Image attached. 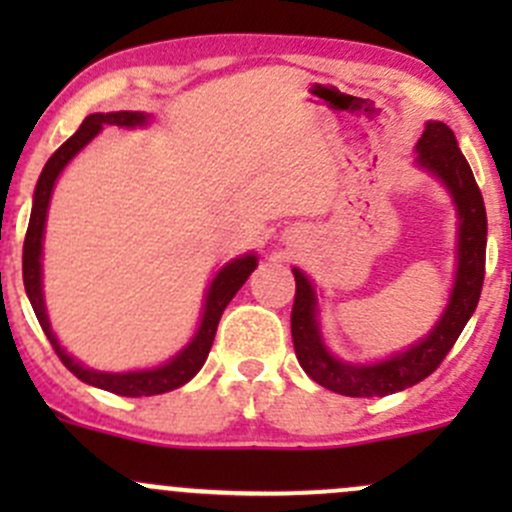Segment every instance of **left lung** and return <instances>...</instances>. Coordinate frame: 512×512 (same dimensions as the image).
Instances as JSON below:
<instances>
[{"label": "left lung", "instance_id": "1", "mask_svg": "<svg viewBox=\"0 0 512 512\" xmlns=\"http://www.w3.org/2000/svg\"><path fill=\"white\" fill-rule=\"evenodd\" d=\"M416 163L428 173L438 175L453 195L458 210V270L456 285L446 312L436 327L409 347L376 364H349L327 352L317 324V297L312 282L294 267V304H292V342L299 366L324 389L344 396H389L426 379L441 366L471 314L476 312L485 277V220L483 195H480L473 170L458 148L451 128L441 121H428L416 146Z\"/></svg>", "mask_w": 512, "mask_h": 512}]
</instances>
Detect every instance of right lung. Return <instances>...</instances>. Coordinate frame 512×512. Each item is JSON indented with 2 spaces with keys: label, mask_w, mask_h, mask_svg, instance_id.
Listing matches in <instances>:
<instances>
[{
  "label": "right lung",
  "mask_w": 512,
  "mask_h": 512,
  "mask_svg": "<svg viewBox=\"0 0 512 512\" xmlns=\"http://www.w3.org/2000/svg\"><path fill=\"white\" fill-rule=\"evenodd\" d=\"M148 121L146 113L138 111H116V113H91L84 118L79 131L59 148L49 160H46L44 170L39 175V183L34 190V205H32V218H29L27 237H24V255H22V275H24V289H27V297L32 302L36 319H39L41 329H44L46 339L51 342L54 352L59 354L61 364L71 371L74 376H79L84 384L98 386L103 391H111L118 396H156L165 394V391H173L178 386L188 384L200 369H203L205 359H208L210 347H213L215 332H218V322L223 317L225 307L230 304V299L235 297V292L245 285L247 277L252 275V270L257 267L255 255L237 257V260L227 262L223 270L215 275L213 285H210L208 294H205V309L203 319H200V327L195 332L193 342L183 349L180 354H175L168 364L158 366V369H146V371H126V374H108V371H94L81 366L79 361L71 359L69 354L61 349L59 339L51 332L49 317H46L44 307V292H41V240H44V225H46V210H49L51 190H54L56 178H59L61 170L66 168L71 158L101 131L103 126H143Z\"/></svg>",
  "instance_id": "add662e5"
}]
</instances>
